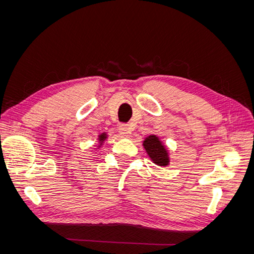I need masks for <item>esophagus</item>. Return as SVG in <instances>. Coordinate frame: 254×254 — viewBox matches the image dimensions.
I'll return each mask as SVG.
<instances>
[{
    "label": "esophagus",
    "instance_id": "obj_1",
    "mask_svg": "<svg viewBox=\"0 0 254 254\" xmlns=\"http://www.w3.org/2000/svg\"><path fill=\"white\" fill-rule=\"evenodd\" d=\"M119 132L123 136H129L130 134H131V128H130V126L127 124H122L119 127Z\"/></svg>",
    "mask_w": 254,
    "mask_h": 254
}]
</instances>
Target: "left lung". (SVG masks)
Masks as SVG:
<instances>
[{"mask_svg":"<svg viewBox=\"0 0 254 254\" xmlns=\"http://www.w3.org/2000/svg\"><path fill=\"white\" fill-rule=\"evenodd\" d=\"M143 146L153 163L159 166H166L170 164L168 151L157 135L151 134L145 137Z\"/></svg>","mask_w":254,"mask_h":254,"instance_id":"8db88e82","label":"left lung"}]
</instances>
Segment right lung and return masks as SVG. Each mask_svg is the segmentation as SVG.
Returning <instances> with one entry per match:
<instances>
[{
  "label": "right lung",
  "instance_id": "right-lung-1",
  "mask_svg": "<svg viewBox=\"0 0 254 254\" xmlns=\"http://www.w3.org/2000/svg\"><path fill=\"white\" fill-rule=\"evenodd\" d=\"M107 133L106 132H104V133H101L98 135V142H99V145H98V147H101V146L103 145V143H104V141L107 139Z\"/></svg>",
  "mask_w": 254,
  "mask_h": 254
}]
</instances>
